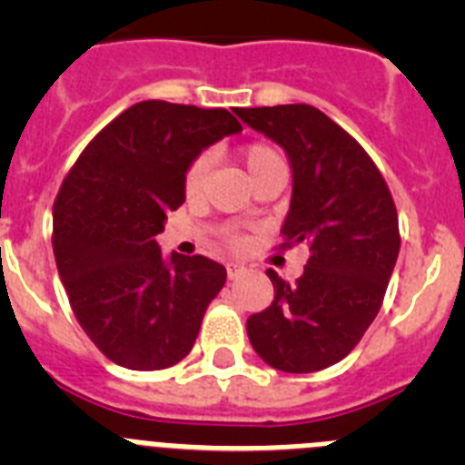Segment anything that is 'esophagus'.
Returning a JSON list of instances; mask_svg holds the SVG:
<instances>
[{"mask_svg":"<svg viewBox=\"0 0 465 465\" xmlns=\"http://www.w3.org/2000/svg\"><path fill=\"white\" fill-rule=\"evenodd\" d=\"M242 272H244V265H240V262H228V279H237Z\"/></svg>","mask_w":465,"mask_h":465,"instance_id":"obj_1","label":"esophagus"}]
</instances>
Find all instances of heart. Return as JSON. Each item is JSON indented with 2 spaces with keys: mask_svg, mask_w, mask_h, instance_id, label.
Returning a JSON list of instances; mask_svg holds the SVG:
<instances>
[{
  "mask_svg": "<svg viewBox=\"0 0 465 465\" xmlns=\"http://www.w3.org/2000/svg\"><path fill=\"white\" fill-rule=\"evenodd\" d=\"M240 160H242V165H244V170L249 172V176H252V182H258V179H262V176L270 174V172L274 170H286L279 151L272 149L270 143H262V142H253L242 146ZM207 167H209V160L204 158V155L191 163V167H188L186 172V182H183L188 197L197 195V193L203 191L204 176H207ZM230 242H232V244H240V237H230Z\"/></svg>",
  "mask_w": 465,
  "mask_h": 465,
  "instance_id": "heart-1",
  "label": "heart"
}]
</instances>
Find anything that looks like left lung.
I'll use <instances>...</instances> for the list:
<instances>
[{
  "mask_svg": "<svg viewBox=\"0 0 465 465\" xmlns=\"http://www.w3.org/2000/svg\"><path fill=\"white\" fill-rule=\"evenodd\" d=\"M235 114L289 158L293 193L282 246H310L295 283L268 272L274 300L246 319L249 342L277 371H323L359 344L380 312L401 252L396 204L371 155L316 106Z\"/></svg>",
  "mask_w": 465,
  "mask_h": 465,
  "instance_id": "obj_1",
  "label": "left lung"
}]
</instances>
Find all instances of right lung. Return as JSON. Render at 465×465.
I'll list each match as a JSON object with an SVG mask.
<instances>
[{"label": "right lung", "instance_id": "obj_1", "mask_svg": "<svg viewBox=\"0 0 465 465\" xmlns=\"http://www.w3.org/2000/svg\"><path fill=\"white\" fill-rule=\"evenodd\" d=\"M242 125L228 109L149 100L85 146L53 204V252L72 310L94 347L130 371H163L195 344L225 268L163 256L155 235L186 200V172Z\"/></svg>", "mask_w": 465, "mask_h": 465}]
</instances>
